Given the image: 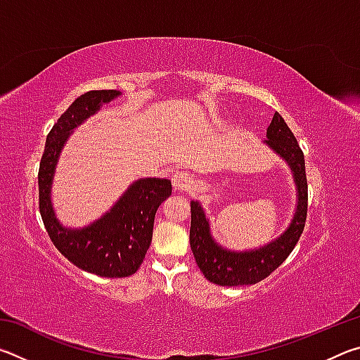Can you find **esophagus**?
Here are the masks:
<instances>
[{
    "label": "esophagus",
    "mask_w": 360,
    "mask_h": 360,
    "mask_svg": "<svg viewBox=\"0 0 360 360\" xmlns=\"http://www.w3.org/2000/svg\"><path fill=\"white\" fill-rule=\"evenodd\" d=\"M172 181H173V188H174L176 192L187 191V188L192 186V178H191V174L186 173V172L174 173Z\"/></svg>",
    "instance_id": "esophagus-1"
}]
</instances>
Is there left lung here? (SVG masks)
Listing matches in <instances>:
<instances>
[{
  "label": "left lung",
  "mask_w": 360,
  "mask_h": 360,
  "mask_svg": "<svg viewBox=\"0 0 360 360\" xmlns=\"http://www.w3.org/2000/svg\"><path fill=\"white\" fill-rule=\"evenodd\" d=\"M290 167L297 191L295 214L283 235L268 245L249 251H229L212 238L210 221L200 202H191V248L195 262L208 281L219 285L255 284L271 275L288 259L303 233L308 211V184L304 173V157L294 133L284 119L275 112L266 129L264 141Z\"/></svg>",
  "instance_id": "obj_1"
}]
</instances>
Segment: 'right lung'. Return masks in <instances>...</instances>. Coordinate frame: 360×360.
<instances>
[{"label":"right lung","instance_id":"obj_1","mask_svg":"<svg viewBox=\"0 0 360 360\" xmlns=\"http://www.w3.org/2000/svg\"><path fill=\"white\" fill-rule=\"evenodd\" d=\"M119 95V90H90L72 101L49 131L38 174L39 212L52 243L71 264L105 278L136 273L150 246L157 208L173 191L168 179H138L111 210L87 227L68 229L57 219L51 188L60 152L76 127Z\"/></svg>","mask_w":360,"mask_h":360}]
</instances>
